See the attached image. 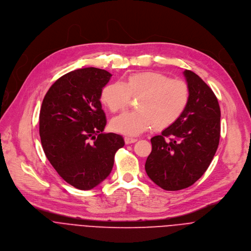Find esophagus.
Masks as SVG:
<instances>
[{
	"instance_id": "34e87169",
	"label": "esophagus",
	"mask_w": 251,
	"mask_h": 251,
	"mask_svg": "<svg viewBox=\"0 0 251 251\" xmlns=\"http://www.w3.org/2000/svg\"><path fill=\"white\" fill-rule=\"evenodd\" d=\"M136 140H137V139L134 138V137H130V136H126V137H125V141H126V144L133 143V142H135Z\"/></svg>"
}]
</instances>
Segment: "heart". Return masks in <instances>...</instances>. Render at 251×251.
<instances>
[{
  "mask_svg": "<svg viewBox=\"0 0 251 251\" xmlns=\"http://www.w3.org/2000/svg\"><path fill=\"white\" fill-rule=\"evenodd\" d=\"M131 97H140L138 111L115 117L111 126L117 132L137 135L153 126L163 129L172 126L186 111L191 92L182 80L159 72H139L129 75L125 83L106 85L101 92V102L116 113L129 106Z\"/></svg>",
  "mask_w": 251,
  "mask_h": 251,
  "instance_id": "heart-1",
  "label": "heart"
}]
</instances>
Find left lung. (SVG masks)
<instances>
[{"label":"left lung","instance_id":"left-lung-1","mask_svg":"<svg viewBox=\"0 0 251 251\" xmlns=\"http://www.w3.org/2000/svg\"><path fill=\"white\" fill-rule=\"evenodd\" d=\"M184 76L191 92L189 105L178 121L151 138L152 150L145 162L148 177L166 191L188 188L201 178L220 142L216 95L196 73L185 70Z\"/></svg>","mask_w":251,"mask_h":251}]
</instances>
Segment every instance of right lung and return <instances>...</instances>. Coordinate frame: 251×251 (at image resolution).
<instances>
[{
    "label": "right lung",
    "mask_w": 251,
    "mask_h": 251,
    "mask_svg": "<svg viewBox=\"0 0 251 251\" xmlns=\"http://www.w3.org/2000/svg\"><path fill=\"white\" fill-rule=\"evenodd\" d=\"M112 74L88 67L71 71L47 91L39 113L43 151L56 172L79 190H91L111 173L122 135L104 133L101 92Z\"/></svg>",
    "instance_id": "right-lung-1"
}]
</instances>
